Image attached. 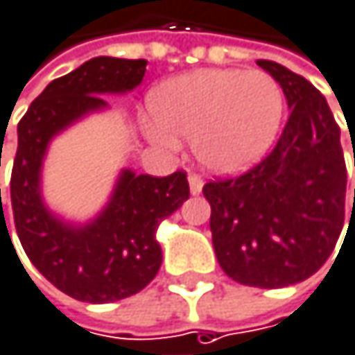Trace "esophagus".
I'll list each match as a JSON object with an SVG mask.
<instances>
[{"label": "esophagus", "mask_w": 355, "mask_h": 355, "mask_svg": "<svg viewBox=\"0 0 355 355\" xmlns=\"http://www.w3.org/2000/svg\"><path fill=\"white\" fill-rule=\"evenodd\" d=\"M189 189H191V195H199L203 191V178L199 175H189Z\"/></svg>", "instance_id": "esophagus-1"}]
</instances>
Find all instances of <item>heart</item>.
Wrapping results in <instances>:
<instances>
[{
  "label": "heart",
  "instance_id": "b5f03b06",
  "mask_svg": "<svg viewBox=\"0 0 355 355\" xmlns=\"http://www.w3.org/2000/svg\"><path fill=\"white\" fill-rule=\"evenodd\" d=\"M150 138L177 148L191 138L197 162L230 177L258 164L282 123L284 95L264 71L201 69L160 83L148 99Z\"/></svg>",
  "mask_w": 355,
  "mask_h": 355
}]
</instances>
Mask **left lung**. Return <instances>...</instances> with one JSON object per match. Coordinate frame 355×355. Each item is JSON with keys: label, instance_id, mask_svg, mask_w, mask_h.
I'll use <instances>...</instances> for the list:
<instances>
[{"label": "left lung", "instance_id": "left-lung-1", "mask_svg": "<svg viewBox=\"0 0 355 355\" xmlns=\"http://www.w3.org/2000/svg\"><path fill=\"white\" fill-rule=\"evenodd\" d=\"M291 117L272 152L238 178L203 187L219 266L245 286L303 282L331 256L345 217V160L327 99L291 69L258 60ZM355 205V191H354Z\"/></svg>", "mask_w": 355, "mask_h": 355}]
</instances>
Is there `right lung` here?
I'll list each match as a JSON object with an SVG mask.
<instances>
[{
	"label": "right lung",
	"instance_id": "right-lung-1",
	"mask_svg": "<svg viewBox=\"0 0 355 355\" xmlns=\"http://www.w3.org/2000/svg\"><path fill=\"white\" fill-rule=\"evenodd\" d=\"M146 64L142 58H91L49 83L17 123L10 187L17 238L38 272L83 303H113L148 286L162 264L156 230L189 199L184 173L156 178L132 168L119 171L107 203L85 221L50 209L42 193L52 140L85 117L107 112L103 95L134 91Z\"/></svg>",
	"mask_w": 355,
	"mask_h": 355
}]
</instances>
